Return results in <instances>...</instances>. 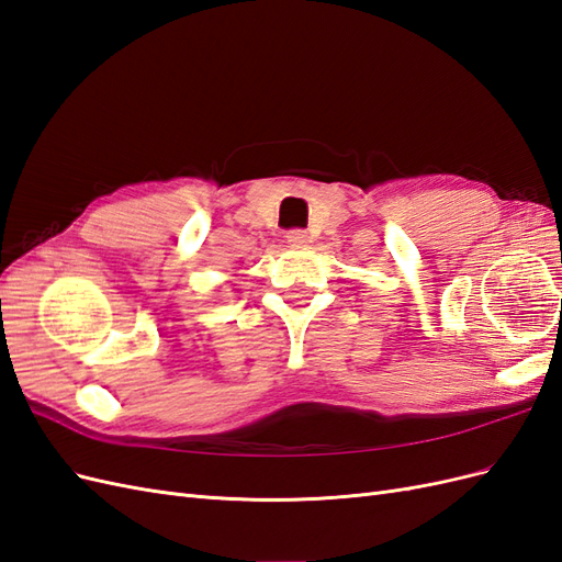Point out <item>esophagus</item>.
<instances>
[{
	"instance_id": "obj_1",
	"label": "esophagus",
	"mask_w": 562,
	"mask_h": 562,
	"mask_svg": "<svg viewBox=\"0 0 562 562\" xmlns=\"http://www.w3.org/2000/svg\"><path fill=\"white\" fill-rule=\"evenodd\" d=\"M285 239H288V244L291 246H304L310 241V236H307V232L304 229H291L285 234Z\"/></svg>"
}]
</instances>
